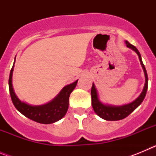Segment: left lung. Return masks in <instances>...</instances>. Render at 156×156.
<instances>
[{
  "label": "left lung",
  "instance_id": "left-lung-1",
  "mask_svg": "<svg viewBox=\"0 0 156 156\" xmlns=\"http://www.w3.org/2000/svg\"><path fill=\"white\" fill-rule=\"evenodd\" d=\"M125 42H126V47L129 48H131L132 50L134 51L137 54V55H138L140 65H141L143 70H144V76H145V83H144V87L143 88L142 92H141L140 96L136 100H134L133 102L129 103V104H126L122 106H114L109 105H104L103 103L101 102L100 100L98 99V95L97 90L95 88L94 84L93 83L91 87V91H90L92 107H93L94 111L95 112V113L97 114L98 116H100L101 118L105 119V120H120V119H124L126 116H128L129 114L133 112L141 104V102L144 100V97H145L147 90H148V74H147L145 67H144V64L142 62V60H141V56H140V52L136 48V47L130 44L127 41H126Z\"/></svg>",
  "mask_w": 156,
  "mask_h": 156
}]
</instances>
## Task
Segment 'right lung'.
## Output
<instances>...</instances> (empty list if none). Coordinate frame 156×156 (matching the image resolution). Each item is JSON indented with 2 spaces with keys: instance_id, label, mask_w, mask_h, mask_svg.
<instances>
[{
  "instance_id": "add662e5",
  "label": "right lung",
  "mask_w": 156,
  "mask_h": 156,
  "mask_svg": "<svg viewBox=\"0 0 156 156\" xmlns=\"http://www.w3.org/2000/svg\"><path fill=\"white\" fill-rule=\"evenodd\" d=\"M13 69L14 65L11 69L9 80H8L9 91H10L12 102L19 112H21L23 115L29 119L43 124L53 123L64 117L69 108V95L76 86L78 80L64 87L60 93L53 100L51 101L50 102L42 105H30L21 101L17 98L16 93L14 92L13 87H12Z\"/></svg>"
}]
</instances>
